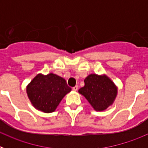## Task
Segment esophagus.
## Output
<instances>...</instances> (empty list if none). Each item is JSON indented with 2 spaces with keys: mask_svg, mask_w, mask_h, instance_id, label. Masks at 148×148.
I'll use <instances>...</instances> for the list:
<instances>
[{
  "mask_svg": "<svg viewBox=\"0 0 148 148\" xmlns=\"http://www.w3.org/2000/svg\"><path fill=\"white\" fill-rule=\"evenodd\" d=\"M73 91H77L78 90V86H75L74 87H73Z\"/></svg>",
  "mask_w": 148,
  "mask_h": 148,
  "instance_id": "1",
  "label": "esophagus"
}]
</instances>
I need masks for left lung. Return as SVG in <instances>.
<instances>
[{"instance_id": "8db88e82", "label": "left lung", "mask_w": 148, "mask_h": 148, "mask_svg": "<svg viewBox=\"0 0 148 148\" xmlns=\"http://www.w3.org/2000/svg\"><path fill=\"white\" fill-rule=\"evenodd\" d=\"M117 92V87L109 77L96 74L89 75L84 79V86L78 90L96 111H103L112 105Z\"/></svg>"}]
</instances>
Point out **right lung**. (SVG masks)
Returning <instances> with one entry per match:
<instances>
[{"label": "right lung", "instance_id": "right-lung-1", "mask_svg": "<svg viewBox=\"0 0 148 148\" xmlns=\"http://www.w3.org/2000/svg\"><path fill=\"white\" fill-rule=\"evenodd\" d=\"M70 91L64 78L53 73L38 74L27 87V95L34 108L46 113L54 112Z\"/></svg>", "mask_w": 148, "mask_h": 148}]
</instances>
